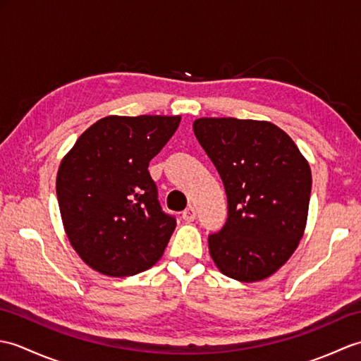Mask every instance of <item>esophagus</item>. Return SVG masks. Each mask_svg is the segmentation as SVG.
I'll return each instance as SVG.
<instances>
[{"instance_id":"1","label":"esophagus","mask_w":361,"mask_h":361,"mask_svg":"<svg viewBox=\"0 0 361 361\" xmlns=\"http://www.w3.org/2000/svg\"><path fill=\"white\" fill-rule=\"evenodd\" d=\"M195 217H197V211L194 206H189V208L183 211V219H185L186 221H194Z\"/></svg>"}]
</instances>
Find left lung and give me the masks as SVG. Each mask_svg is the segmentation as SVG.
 Segmentation results:
<instances>
[{
    "label": "left lung",
    "mask_w": 361,
    "mask_h": 361,
    "mask_svg": "<svg viewBox=\"0 0 361 361\" xmlns=\"http://www.w3.org/2000/svg\"><path fill=\"white\" fill-rule=\"evenodd\" d=\"M194 133L228 198L226 224L208 235L211 257L228 278L262 281L287 262L304 234L309 163L271 122L200 118Z\"/></svg>",
    "instance_id": "1"
}]
</instances>
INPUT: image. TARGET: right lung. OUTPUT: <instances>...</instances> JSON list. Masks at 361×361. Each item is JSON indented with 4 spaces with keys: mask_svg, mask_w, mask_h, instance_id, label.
Masks as SVG:
<instances>
[{
    "mask_svg": "<svg viewBox=\"0 0 361 361\" xmlns=\"http://www.w3.org/2000/svg\"><path fill=\"white\" fill-rule=\"evenodd\" d=\"M180 116H109L91 126L63 158L57 200L73 248L96 271L122 278L149 270L176 220L158 202L147 171Z\"/></svg>",
    "mask_w": 361,
    "mask_h": 361,
    "instance_id": "obj_1",
    "label": "right lung"
}]
</instances>
